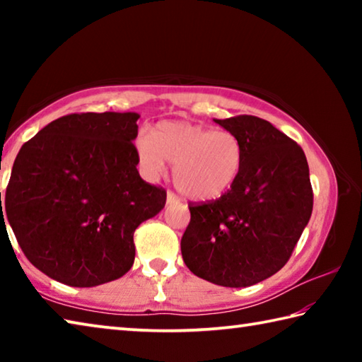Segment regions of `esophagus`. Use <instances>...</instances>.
Masks as SVG:
<instances>
[{
    "instance_id": "1",
    "label": "esophagus",
    "mask_w": 362,
    "mask_h": 362,
    "mask_svg": "<svg viewBox=\"0 0 362 362\" xmlns=\"http://www.w3.org/2000/svg\"><path fill=\"white\" fill-rule=\"evenodd\" d=\"M166 201H168V204H175V203H179V198H177L173 192H168Z\"/></svg>"
}]
</instances>
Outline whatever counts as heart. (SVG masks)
<instances>
[{
  "label": "heart",
  "instance_id": "1",
  "mask_svg": "<svg viewBox=\"0 0 362 362\" xmlns=\"http://www.w3.org/2000/svg\"><path fill=\"white\" fill-rule=\"evenodd\" d=\"M136 153L150 179L164 173L166 161L174 164V185L193 201L223 196L235 185L244 161V146L236 134L188 121H161L151 136L139 134Z\"/></svg>",
  "mask_w": 362,
  "mask_h": 362
}]
</instances>
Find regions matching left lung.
I'll list each match as a JSON object with an SVG mask.
<instances>
[{
    "instance_id": "obj_1",
    "label": "left lung",
    "mask_w": 362,
    "mask_h": 362,
    "mask_svg": "<svg viewBox=\"0 0 362 362\" xmlns=\"http://www.w3.org/2000/svg\"><path fill=\"white\" fill-rule=\"evenodd\" d=\"M244 146L240 177L216 201L189 204L180 249L189 272L223 287L273 276L292 255L313 211L305 153L272 122L250 115L214 119Z\"/></svg>"
}]
</instances>
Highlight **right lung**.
Returning <instances> with one entry per match:
<instances>
[{
    "instance_id": "1",
    "label": "right lung",
    "mask_w": 362,
    "mask_h": 362,
    "mask_svg": "<svg viewBox=\"0 0 362 362\" xmlns=\"http://www.w3.org/2000/svg\"><path fill=\"white\" fill-rule=\"evenodd\" d=\"M139 118L71 113L22 145L1 222L8 218L23 254L49 278L94 287L131 269L134 231L166 204V189L139 175Z\"/></svg>"
}]
</instances>
